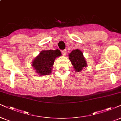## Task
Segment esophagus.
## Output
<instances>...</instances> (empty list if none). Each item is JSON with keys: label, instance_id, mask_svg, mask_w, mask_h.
Here are the masks:
<instances>
[{"label": "esophagus", "instance_id": "obj_1", "mask_svg": "<svg viewBox=\"0 0 121 121\" xmlns=\"http://www.w3.org/2000/svg\"><path fill=\"white\" fill-rule=\"evenodd\" d=\"M62 54H63L64 56H65L66 55V53H67V51H66V50H62Z\"/></svg>", "mask_w": 121, "mask_h": 121}]
</instances>
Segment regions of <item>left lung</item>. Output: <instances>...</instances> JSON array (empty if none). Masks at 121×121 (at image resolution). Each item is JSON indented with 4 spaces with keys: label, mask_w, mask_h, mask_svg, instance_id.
I'll list each match as a JSON object with an SVG mask.
<instances>
[{
    "label": "left lung",
    "mask_w": 121,
    "mask_h": 121,
    "mask_svg": "<svg viewBox=\"0 0 121 121\" xmlns=\"http://www.w3.org/2000/svg\"><path fill=\"white\" fill-rule=\"evenodd\" d=\"M69 59L71 61L76 72H81L82 69L87 66V64L83 53L80 50L76 49L71 51L69 55Z\"/></svg>",
    "instance_id": "8db88e82"
}]
</instances>
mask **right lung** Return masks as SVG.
<instances>
[{
  "instance_id": "add662e5",
  "label": "right lung",
  "mask_w": 121,
  "mask_h": 121,
  "mask_svg": "<svg viewBox=\"0 0 121 121\" xmlns=\"http://www.w3.org/2000/svg\"><path fill=\"white\" fill-rule=\"evenodd\" d=\"M61 55L59 50H43L32 61V66L36 72L40 75L51 74L55 60Z\"/></svg>"
}]
</instances>
